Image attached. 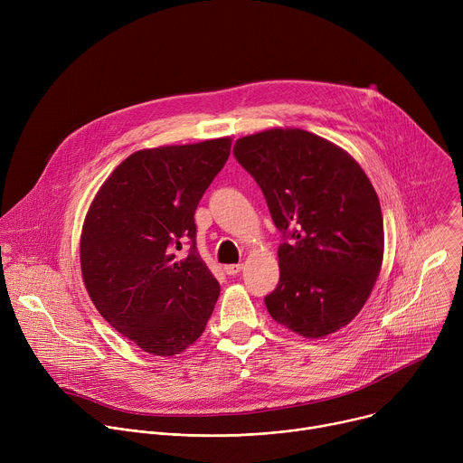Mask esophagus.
<instances>
[{
    "mask_svg": "<svg viewBox=\"0 0 463 463\" xmlns=\"http://www.w3.org/2000/svg\"><path fill=\"white\" fill-rule=\"evenodd\" d=\"M241 269H243L241 263H229V266H225V268H223V271H225L229 277H234V275H238Z\"/></svg>",
    "mask_w": 463,
    "mask_h": 463,
    "instance_id": "esophagus-1",
    "label": "esophagus"
}]
</instances>
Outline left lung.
Masks as SVG:
<instances>
[{"mask_svg": "<svg viewBox=\"0 0 463 463\" xmlns=\"http://www.w3.org/2000/svg\"><path fill=\"white\" fill-rule=\"evenodd\" d=\"M236 161L254 177L282 232L280 280L269 315L302 337H324L364 306L383 263L377 194L345 150L297 128L236 141Z\"/></svg>", "mask_w": 463, "mask_h": 463, "instance_id": "1", "label": "left lung"}]
</instances>
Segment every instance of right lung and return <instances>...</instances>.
<instances>
[{"label": "right lung", "mask_w": 463, "mask_h": 463, "mask_svg": "<svg viewBox=\"0 0 463 463\" xmlns=\"http://www.w3.org/2000/svg\"><path fill=\"white\" fill-rule=\"evenodd\" d=\"M229 137L141 150L97 192L80 266L99 313L145 352L175 355L205 332L220 284L195 249L194 214L229 159ZM191 249L177 255L182 241Z\"/></svg>", "instance_id": "right-lung-1"}]
</instances>
